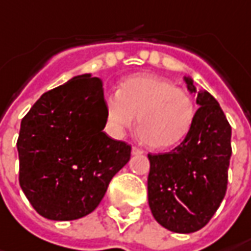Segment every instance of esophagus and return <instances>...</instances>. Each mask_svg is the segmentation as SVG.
I'll list each match as a JSON object with an SVG mask.
<instances>
[{"label": "esophagus", "instance_id": "1", "mask_svg": "<svg viewBox=\"0 0 251 251\" xmlns=\"http://www.w3.org/2000/svg\"><path fill=\"white\" fill-rule=\"evenodd\" d=\"M143 153H145V150H143V149H140V147H136V146L132 147V154H133V156H137V154H143Z\"/></svg>", "mask_w": 251, "mask_h": 251}]
</instances>
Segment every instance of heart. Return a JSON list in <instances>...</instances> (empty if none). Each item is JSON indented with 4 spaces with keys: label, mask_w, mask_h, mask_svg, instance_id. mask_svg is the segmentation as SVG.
Here are the masks:
<instances>
[{
    "label": "heart",
    "mask_w": 251,
    "mask_h": 251,
    "mask_svg": "<svg viewBox=\"0 0 251 251\" xmlns=\"http://www.w3.org/2000/svg\"><path fill=\"white\" fill-rule=\"evenodd\" d=\"M105 126L115 137L136 122L142 137L156 149L177 146L190 133L195 104L188 94L154 74H135L105 97Z\"/></svg>",
    "instance_id": "obj_1"
}]
</instances>
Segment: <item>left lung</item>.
I'll return each mask as SVG.
<instances>
[{"label":"left lung","instance_id":"obj_1","mask_svg":"<svg viewBox=\"0 0 251 251\" xmlns=\"http://www.w3.org/2000/svg\"><path fill=\"white\" fill-rule=\"evenodd\" d=\"M191 93L194 81L184 77ZM190 133L169 153L147 154L149 206L163 227L192 233L211 221L227 188L232 127L218 101L198 91Z\"/></svg>","mask_w":251,"mask_h":251}]
</instances>
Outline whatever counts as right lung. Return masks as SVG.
Segmentation results:
<instances>
[{
    "label": "right lung",
    "mask_w": 251,
    "mask_h": 251,
    "mask_svg": "<svg viewBox=\"0 0 251 251\" xmlns=\"http://www.w3.org/2000/svg\"><path fill=\"white\" fill-rule=\"evenodd\" d=\"M102 81L82 74L45 93L22 122L19 184L35 211L51 221L91 213L130 146L108 136Z\"/></svg>",
    "instance_id": "add662e5"
}]
</instances>
